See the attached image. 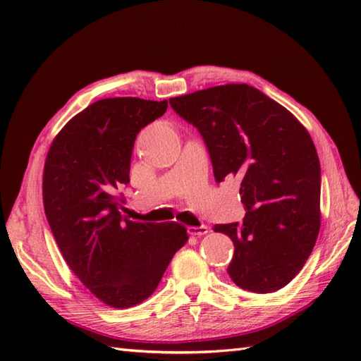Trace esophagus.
<instances>
[{
    "label": "esophagus",
    "instance_id": "34e87169",
    "mask_svg": "<svg viewBox=\"0 0 361 361\" xmlns=\"http://www.w3.org/2000/svg\"><path fill=\"white\" fill-rule=\"evenodd\" d=\"M188 233L190 235H195V237H202L204 234H208V226H189L188 228Z\"/></svg>",
    "mask_w": 361,
    "mask_h": 361
}]
</instances>
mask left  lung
<instances>
[{
	"instance_id": "obj_1",
	"label": "left lung",
	"mask_w": 361,
	"mask_h": 361,
	"mask_svg": "<svg viewBox=\"0 0 361 361\" xmlns=\"http://www.w3.org/2000/svg\"><path fill=\"white\" fill-rule=\"evenodd\" d=\"M175 113L198 128L214 176L240 180L242 224L216 225L234 243L233 282L273 293L301 271L321 225V167L305 127L247 83L171 97Z\"/></svg>"
}]
</instances>
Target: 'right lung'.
Masks as SVG:
<instances>
[{
	"label": "right lung",
	"instance_id": "add662e5",
	"mask_svg": "<svg viewBox=\"0 0 361 361\" xmlns=\"http://www.w3.org/2000/svg\"><path fill=\"white\" fill-rule=\"evenodd\" d=\"M166 110L167 101L101 99L66 122L46 155L43 204L54 239L83 286L114 309L147 299L189 239L176 221L128 220L113 195L130 181L136 135Z\"/></svg>",
	"mask_w": 361,
	"mask_h": 361
}]
</instances>
